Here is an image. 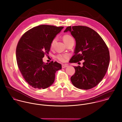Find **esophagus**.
Here are the masks:
<instances>
[{
  "instance_id": "34e87169",
  "label": "esophagus",
  "mask_w": 122,
  "mask_h": 122,
  "mask_svg": "<svg viewBox=\"0 0 122 122\" xmlns=\"http://www.w3.org/2000/svg\"><path fill=\"white\" fill-rule=\"evenodd\" d=\"M68 66V65H66V64H63L62 65V68H66V67Z\"/></svg>"
}]
</instances>
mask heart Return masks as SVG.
Here are the masks:
<instances>
[{
  "label": "heart",
  "instance_id": "b5f03b06",
  "mask_svg": "<svg viewBox=\"0 0 122 122\" xmlns=\"http://www.w3.org/2000/svg\"><path fill=\"white\" fill-rule=\"evenodd\" d=\"M63 41L65 42V43L67 45L68 43L71 42H74V39L73 38L69 35H65L63 36ZM56 38H54L52 41H51V44H50V47L51 48H53L55 43H56ZM69 56V55L68 54H58L56 56V58L61 62H64L66 59L68 58Z\"/></svg>",
  "mask_w": 122,
  "mask_h": 122
}]
</instances>
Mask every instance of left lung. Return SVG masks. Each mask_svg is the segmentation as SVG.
Returning a JSON list of instances; mask_svg holds the SVG:
<instances>
[{
	"label": "left lung",
	"instance_id": "obj_1",
	"mask_svg": "<svg viewBox=\"0 0 122 122\" xmlns=\"http://www.w3.org/2000/svg\"><path fill=\"white\" fill-rule=\"evenodd\" d=\"M68 31L76 41L74 55L69 62L76 63L84 60L82 67L74 66L75 71L71 77V82L80 89L93 88L107 73L110 61L108 47L97 32L88 27L68 26L64 32Z\"/></svg>",
	"mask_w": 122,
	"mask_h": 122
}]
</instances>
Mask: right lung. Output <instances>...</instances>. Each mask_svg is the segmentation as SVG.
Returning a JSON list of instances; mask_svg holds the SVG:
<instances>
[{
	"instance_id": "right-lung-1",
	"label": "right lung",
	"mask_w": 122,
	"mask_h": 122,
	"mask_svg": "<svg viewBox=\"0 0 122 122\" xmlns=\"http://www.w3.org/2000/svg\"><path fill=\"white\" fill-rule=\"evenodd\" d=\"M63 28L41 25L28 30L20 39L16 49L17 64L25 81L32 87H49L54 82L56 72L62 68L56 61L45 64L42 58L49 54L51 41Z\"/></svg>"
}]
</instances>
